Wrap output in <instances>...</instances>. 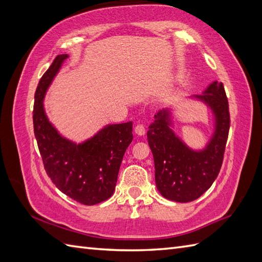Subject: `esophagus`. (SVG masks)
<instances>
[{"instance_id":"34e87169","label":"esophagus","mask_w":262,"mask_h":262,"mask_svg":"<svg viewBox=\"0 0 262 262\" xmlns=\"http://www.w3.org/2000/svg\"><path fill=\"white\" fill-rule=\"evenodd\" d=\"M135 133L137 134L138 136L145 135V127H144V125H142V124L136 125V127H135Z\"/></svg>"}]
</instances>
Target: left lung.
Wrapping results in <instances>:
<instances>
[{
  "label": "left lung",
  "mask_w": 262,
  "mask_h": 262,
  "mask_svg": "<svg viewBox=\"0 0 262 262\" xmlns=\"http://www.w3.org/2000/svg\"><path fill=\"white\" fill-rule=\"evenodd\" d=\"M214 116V132L203 149H192L172 129V112L164 108L148 126L147 141L154 157L155 183L162 195L186 203L208 191L220 172L230 128L228 98L222 82L213 81L202 95Z\"/></svg>",
  "instance_id": "8db88e82"
}]
</instances>
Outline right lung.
I'll list each match as a JSON object with an SVG mask.
<instances>
[{
    "label": "right lung",
    "instance_id": "obj_1",
    "mask_svg": "<svg viewBox=\"0 0 262 262\" xmlns=\"http://www.w3.org/2000/svg\"><path fill=\"white\" fill-rule=\"evenodd\" d=\"M68 57V54L57 56L36 87L34 135L45 169L53 184L77 202L94 205L113 195L121 161L133 141V123L106 125L79 144L60 135L47 117L43 99Z\"/></svg>",
    "mask_w": 262,
    "mask_h": 262
}]
</instances>
